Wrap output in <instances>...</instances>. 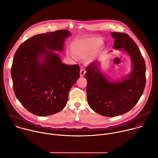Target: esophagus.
Returning <instances> with one entry per match:
<instances>
[{"label":"esophagus","mask_w":158,"mask_h":158,"mask_svg":"<svg viewBox=\"0 0 158 158\" xmlns=\"http://www.w3.org/2000/svg\"><path fill=\"white\" fill-rule=\"evenodd\" d=\"M85 73H86L85 70L84 68H81V71H80V76L81 77H83L84 76V74H85Z\"/></svg>","instance_id":"esophagus-1"}]
</instances>
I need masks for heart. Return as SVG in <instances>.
<instances>
[{"label": "heart", "mask_w": 158, "mask_h": 158, "mask_svg": "<svg viewBox=\"0 0 158 158\" xmlns=\"http://www.w3.org/2000/svg\"><path fill=\"white\" fill-rule=\"evenodd\" d=\"M99 42L100 40L97 38H84L77 40L74 41L72 45L73 52L77 56L85 57L91 53L98 46ZM102 46V45L101 44L98 48H101ZM74 55L72 54L71 56L74 59H76V57Z\"/></svg>", "instance_id": "b5f03b06"}]
</instances>
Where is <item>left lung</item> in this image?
<instances>
[{
    "instance_id": "8db88e82",
    "label": "left lung",
    "mask_w": 158,
    "mask_h": 158,
    "mask_svg": "<svg viewBox=\"0 0 158 158\" xmlns=\"http://www.w3.org/2000/svg\"><path fill=\"white\" fill-rule=\"evenodd\" d=\"M114 49L127 52L132 69L119 81H109L101 72L98 60L86 67L87 99L91 108L97 113L114 117L126 113L137 104L146 85V64L134 41L126 33L112 32Z\"/></svg>"
}]
</instances>
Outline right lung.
I'll return each mask as SVG.
<instances>
[{"mask_svg": "<svg viewBox=\"0 0 158 158\" xmlns=\"http://www.w3.org/2000/svg\"><path fill=\"white\" fill-rule=\"evenodd\" d=\"M67 30L39 34L22 43L11 67L14 92L28 111L39 116L60 112L79 78L77 64L65 65L56 51L64 49Z\"/></svg>", "mask_w": 158, "mask_h": 158, "instance_id": "add662e5", "label": "right lung"}]
</instances>
